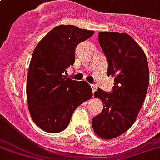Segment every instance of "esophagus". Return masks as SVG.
<instances>
[{
  "label": "esophagus",
  "instance_id": "34e87169",
  "mask_svg": "<svg viewBox=\"0 0 160 160\" xmlns=\"http://www.w3.org/2000/svg\"><path fill=\"white\" fill-rule=\"evenodd\" d=\"M91 89H92V91H93V92L96 91V90H97V86H96V85H91Z\"/></svg>",
  "mask_w": 160,
  "mask_h": 160
}]
</instances>
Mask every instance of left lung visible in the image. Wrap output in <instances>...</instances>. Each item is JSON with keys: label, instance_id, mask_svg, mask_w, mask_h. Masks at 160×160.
Here are the masks:
<instances>
[{"label": "left lung", "instance_id": "1", "mask_svg": "<svg viewBox=\"0 0 160 160\" xmlns=\"http://www.w3.org/2000/svg\"><path fill=\"white\" fill-rule=\"evenodd\" d=\"M98 40L108 62L107 75L115 79L111 92L99 88L94 94L103 110L92 118V127L99 137L111 139L134 123L147 93L149 69L143 50L128 33L101 32Z\"/></svg>", "mask_w": 160, "mask_h": 160}]
</instances>
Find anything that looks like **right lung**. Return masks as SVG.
<instances>
[{"mask_svg": "<svg viewBox=\"0 0 160 160\" xmlns=\"http://www.w3.org/2000/svg\"><path fill=\"white\" fill-rule=\"evenodd\" d=\"M94 32L59 25L35 48L29 64L27 98L32 120L43 131L57 133L64 130L75 110L92 97L88 83L73 80L64 74L75 63L76 46Z\"/></svg>", "mask_w": 160, "mask_h": 160, "instance_id": "obj_1", "label": "right lung"}]
</instances>
